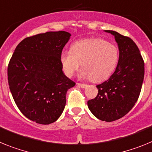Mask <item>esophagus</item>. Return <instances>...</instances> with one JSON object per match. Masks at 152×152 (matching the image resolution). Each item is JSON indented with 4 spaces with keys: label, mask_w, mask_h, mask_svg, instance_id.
<instances>
[{
    "label": "esophagus",
    "mask_w": 152,
    "mask_h": 152,
    "mask_svg": "<svg viewBox=\"0 0 152 152\" xmlns=\"http://www.w3.org/2000/svg\"><path fill=\"white\" fill-rule=\"evenodd\" d=\"M76 86L79 87H81V88H83V89H84V88H86V87L87 86V85H86V84H82V83H76Z\"/></svg>",
    "instance_id": "esophagus-1"
}]
</instances>
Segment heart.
<instances>
[{
	"label": "heart",
	"instance_id": "1",
	"mask_svg": "<svg viewBox=\"0 0 152 152\" xmlns=\"http://www.w3.org/2000/svg\"><path fill=\"white\" fill-rule=\"evenodd\" d=\"M63 72L68 77L83 67L80 77L94 82L106 80L115 70L118 61V50L114 44L101 38L82 39L72 44L70 50L60 55Z\"/></svg>",
	"mask_w": 152,
	"mask_h": 152
}]
</instances>
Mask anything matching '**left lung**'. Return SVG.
Segmentation results:
<instances>
[{"mask_svg": "<svg viewBox=\"0 0 152 152\" xmlns=\"http://www.w3.org/2000/svg\"><path fill=\"white\" fill-rule=\"evenodd\" d=\"M115 37L119 58L114 73L97 85L98 95L87 102L91 113L105 122L122 118L139 97L145 75V63L137 45L131 38L113 30H105Z\"/></svg>", "mask_w": 152, "mask_h": 152, "instance_id": "left-lung-1", "label": "left lung"}]
</instances>
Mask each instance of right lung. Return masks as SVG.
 <instances>
[{"label":"right lung","mask_w":152,"mask_h":152,"mask_svg":"<svg viewBox=\"0 0 152 152\" xmlns=\"http://www.w3.org/2000/svg\"><path fill=\"white\" fill-rule=\"evenodd\" d=\"M70 36L66 31H50L25 38L9 62L10 92L20 111L33 122H56L65 108L67 90L76 85L64 75L60 61Z\"/></svg>","instance_id":"obj_1"}]
</instances>
